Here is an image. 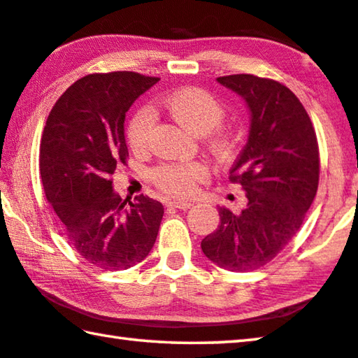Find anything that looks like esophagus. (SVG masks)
<instances>
[{
    "label": "esophagus",
    "mask_w": 358,
    "mask_h": 358,
    "mask_svg": "<svg viewBox=\"0 0 358 358\" xmlns=\"http://www.w3.org/2000/svg\"><path fill=\"white\" fill-rule=\"evenodd\" d=\"M167 207L171 208H178V210H187L192 207L191 202H185V201H169Z\"/></svg>",
    "instance_id": "34e87169"
}]
</instances>
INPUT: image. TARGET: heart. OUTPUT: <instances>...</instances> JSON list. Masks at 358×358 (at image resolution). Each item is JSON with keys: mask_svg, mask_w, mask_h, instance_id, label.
I'll return each instance as SVG.
<instances>
[{"mask_svg": "<svg viewBox=\"0 0 358 358\" xmlns=\"http://www.w3.org/2000/svg\"><path fill=\"white\" fill-rule=\"evenodd\" d=\"M153 108H164L171 117L192 134L204 136L210 150L216 156L226 157L235 148L234 134L222 128L221 121L226 107L215 94L203 88L186 87L164 98L156 99ZM155 113L150 107L137 110L129 120L126 137L136 153H145L150 148L155 129ZM208 178V169L202 162H164L151 171V181L157 189L173 197H189Z\"/></svg>", "mask_w": 358, "mask_h": 358, "instance_id": "b5f03b06", "label": "heart"}]
</instances>
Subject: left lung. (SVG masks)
<instances>
[{
    "label": "left lung",
    "instance_id": "1",
    "mask_svg": "<svg viewBox=\"0 0 358 358\" xmlns=\"http://www.w3.org/2000/svg\"><path fill=\"white\" fill-rule=\"evenodd\" d=\"M251 110L245 148L230 169L248 203L240 213L220 207V226L202 240L211 262L252 271L273 260L299 232L319 185V145L299 98L273 78L252 74L217 77Z\"/></svg>",
    "mask_w": 358,
    "mask_h": 358
}]
</instances>
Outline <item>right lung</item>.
<instances>
[{
    "label": "right lung",
    "instance_id": "add662e5",
    "mask_svg": "<svg viewBox=\"0 0 358 358\" xmlns=\"http://www.w3.org/2000/svg\"><path fill=\"white\" fill-rule=\"evenodd\" d=\"M159 80L117 71L78 78L48 113L41 138L39 173L63 234L98 268L134 266L153 248L164 215L148 196L113 192L112 175L128 161L124 117L138 96Z\"/></svg>",
    "mask_w": 358,
    "mask_h": 358
}]
</instances>
